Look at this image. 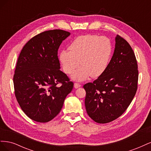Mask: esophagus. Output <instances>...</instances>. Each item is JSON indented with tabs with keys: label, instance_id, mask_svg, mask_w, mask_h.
<instances>
[{
	"label": "esophagus",
	"instance_id": "34e87169",
	"mask_svg": "<svg viewBox=\"0 0 151 151\" xmlns=\"http://www.w3.org/2000/svg\"><path fill=\"white\" fill-rule=\"evenodd\" d=\"M81 86V85L80 84H79V83H74V88L76 89H77V88H80Z\"/></svg>",
	"mask_w": 151,
	"mask_h": 151
}]
</instances>
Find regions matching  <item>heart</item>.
Here are the masks:
<instances>
[{
	"label": "heart",
	"mask_w": 151,
	"mask_h": 151,
	"mask_svg": "<svg viewBox=\"0 0 151 151\" xmlns=\"http://www.w3.org/2000/svg\"><path fill=\"white\" fill-rule=\"evenodd\" d=\"M69 50H63L59 55L62 67L70 74L79 65L71 78L84 81L91 76L98 77L106 70L110 62L113 46L110 40L105 36L94 35H81L70 43Z\"/></svg>",
	"instance_id": "b5f03b06"
}]
</instances>
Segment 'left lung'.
<instances>
[{"mask_svg":"<svg viewBox=\"0 0 151 151\" xmlns=\"http://www.w3.org/2000/svg\"><path fill=\"white\" fill-rule=\"evenodd\" d=\"M133 50L119 35L106 70L93 83L86 84L85 106L90 118L106 123L120 116L134 99L139 77Z\"/></svg>","mask_w":151,"mask_h":151,"instance_id":"1","label":"left lung"}]
</instances>
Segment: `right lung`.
Wrapping results in <instances>:
<instances>
[{
    "instance_id": "obj_1",
    "label": "right lung",
    "mask_w": 151,
    "mask_h": 151,
    "mask_svg": "<svg viewBox=\"0 0 151 151\" xmlns=\"http://www.w3.org/2000/svg\"><path fill=\"white\" fill-rule=\"evenodd\" d=\"M69 32L54 29L31 38L22 48L13 78L15 95L31 120L45 123L60 113L74 86L61 71L58 49Z\"/></svg>"
}]
</instances>
